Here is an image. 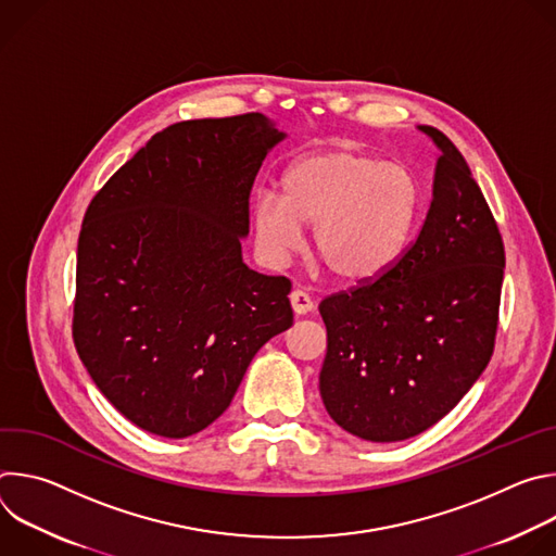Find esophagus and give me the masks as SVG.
<instances>
[{"instance_id": "34e87169", "label": "esophagus", "mask_w": 556, "mask_h": 556, "mask_svg": "<svg viewBox=\"0 0 556 556\" xmlns=\"http://www.w3.org/2000/svg\"><path fill=\"white\" fill-rule=\"evenodd\" d=\"M290 303H292V309H294L296 314H307V312L314 309L312 296H309L305 290H299V288L290 292Z\"/></svg>"}]
</instances>
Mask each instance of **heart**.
I'll use <instances>...</instances> for the list:
<instances>
[{
	"instance_id": "heart-1",
	"label": "heart",
	"mask_w": 556,
	"mask_h": 556,
	"mask_svg": "<svg viewBox=\"0 0 556 556\" xmlns=\"http://www.w3.org/2000/svg\"><path fill=\"white\" fill-rule=\"evenodd\" d=\"M420 213L416 176L395 163L354 149L301 157L281 178V198L255 202L262 255L283 266L303 244L301 222L312 224V249L341 279L367 281L405 253Z\"/></svg>"
}]
</instances>
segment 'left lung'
Here are the masks:
<instances>
[{
	"mask_svg": "<svg viewBox=\"0 0 556 556\" xmlns=\"http://www.w3.org/2000/svg\"><path fill=\"white\" fill-rule=\"evenodd\" d=\"M420 129L442 155L418 237L387 273L319 303L324 405L369 442L407 440L444 418L486 369L500 324L497 222L457 147L435 127Z\"/></svg>",
	"mask_w": 556,
	"mask_h": 556,
	"instance_id": "1",
	"label": "left lung"
}]
</instances>
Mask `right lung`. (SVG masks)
I'll list each match as a JSON object with an SVG mask.
<instances>
[{"mask_svg": "<svg viewBox=\"0 0 556 556\" xmlns=\"http://www.w3.org/2000/svg\"><path fill=\"white\" fill-rule=\"evenodd\" d=\"M281 138L257 112L169 125L86 211L72 339L105 399L153 435L206 429L292 326L290 279L242 262L251 191Z\"/></svg>", "mask_w": 556, "mask_h": 556, "instance_id": "add662e5", "label": "right lung"}]
</instances>
